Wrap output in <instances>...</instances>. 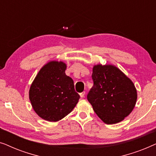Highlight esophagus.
I'll list each match as a JSON object with an SVG mask.
<instances>
[{
	"label": "esophagus",
	"instance_id": "obj_1",
	"mask_svg": "<svg viewBox=\"0 0 156 156\" xmlns=\"http://www.w3.org/2000/svg\"><path fill=\"white\" fill-rule=\"evenodd\" d=\"M80 97H82V98L84 97V96H85V91H82V93L80 94Z\"/></svg>",
	"mask_w": 156,
	"mask_h": 156
}]
</instances>
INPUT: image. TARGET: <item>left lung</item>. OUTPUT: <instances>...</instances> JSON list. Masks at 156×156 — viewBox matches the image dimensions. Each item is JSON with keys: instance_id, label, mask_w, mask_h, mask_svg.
<instances>
[{"instance_id": "1", "label": "left lung", "mask_w": 156, "mask_h": 156, "mask_svg": "<svg viewBox=\"0 0 156 156\" xmlns=\"http://www.w3.org/2000/svg\"><path fill=\"white\" fill-rule=\"evenodd\" d=\"M94 85L87 99L97 116L106 124L123 121L136 105L137 91L132 81L113 65H95Z\"/></svg>"}]
</instances>
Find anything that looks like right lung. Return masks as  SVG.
I'll list each match as a JSON object with an SVG mask.
<instances>
[{
  "label": "right lung",
  "mask_w": 156,
  "mask_h": 156,
  "mask_svg": "<svg viewBox=\"0 0 156 156\" xmlns=\"http://www.w3.org/2000/svg\"><path fill=\"white\" fill-rule=\"evenodd\" d=\"M62 62L46 64L36 76L29 91L33 109L42 119L57 121L75 107L80 95L74 90L73 80L65 74Z\"/></svg>",
  "instance_id": "right-lung-1"
}]
</instances>
